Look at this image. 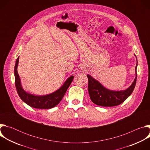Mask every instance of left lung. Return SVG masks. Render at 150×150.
<instances>
[{
	"mask_svg": "<svg viewBox=\"0 0 150 150\" xmlns=\"http://www.w3.org/2000/svg\"><path fill=\"white\" fill-rule=\"evenodd\" d=\"M137 64L135 67L136 75L134 82L129 88L123 91L110 90L103 86L91 75H87L88 93L91 101L98 105L104 107H112L120 104L131 96L135 88L137 79Z\"/></svg>",
	"mask_w": 150,
	"mask_h": 150,
	"instance_id": "obj_1",
	"label": "left lung"
}]
</instances>
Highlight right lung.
I'll return each instance as SVG.
<instances>
[{"label":"right lung","mask_w":150,"mask_h":150,"mask_svg":"<svg viewBox=\"0 0 150 150\" xmlns=\"http://www.w3.org/2000/svg\"><path fill=\"white\" fill-rule=\"evenodd\" d=\"M18 62L19 57L17 58L15 65V83L17 93L21 100L28 105L35 109H49L57 105L60 102L64 95L66 93L69 85L73 81L74 76H71L68 78L62 86L54 93L44 96H35L26 92L22 87L21 80L17 71Z\"/></svg>","instance_id":"1"}]
</instances>
